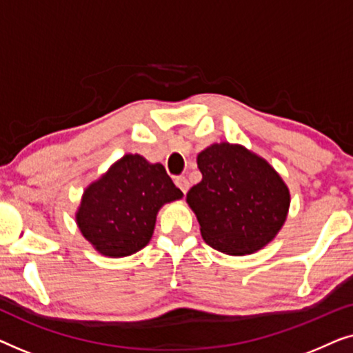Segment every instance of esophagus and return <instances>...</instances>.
Wrapping results in <instances>:
<instances>
[{
    "instance_id": "esophagus-1",
    "label": "esophagus",
    "mask_w": 353,
    "mask_h": 353,
    "mask_svg": "<svg viewBox=\"0 0 353 353\" xmlns=\"http://www.w3.org/2000/svg\"><path fill=\"white\" fill-rule=\"evenodd\" d=\"M175 183H176V186L181 190L183 194H186L188 190H190V181L186 180V176H178L176 180H175Z\"/></svg>"
}]
</instances>
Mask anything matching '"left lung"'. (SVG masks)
<instances>
[{
	"instance_id": "obj_1",
	"label": "left lung",
	"mask_w": 353,
	"mask_h": 353,
	"mask_svg": "<svg viewBox=\"0 0 353 353\" xmlns=\"http://www.w3.org/2000/svg\"><path fill=\"white\" fill-rule=\"evenodd\" d=\"M201 183L186 194L202 239L230 255H248L276 238L291 192L281 175L241 144L214 143L197 154Z\"/></svg>"
}]
</instances>
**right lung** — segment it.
<instances>
[{"instance_id": "right-lung-1", "label": "right lung", "mask_w": 353, "mask_h": 353, "mask_svg": "<svg viewBox=\"0 0 353 353\" xmlns=\"http://www.w3.org/2000/svg\"><path fill=\"white\" fill-rule=\"evenodd\" d=\"M181 197L162 163L125 154L85 188L75 221L101 255L127 257L151 241L162 205Z\"/></svg>"}]
</instances>
